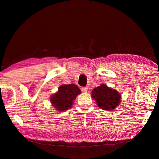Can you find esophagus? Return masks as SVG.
I'll use <instances>...</instances> for the list:
<instances>
[{
    "label": "esophagus",
    "instance_id": "1",
    "mask_svg": "<svg viewBox=\"0 0 159 159\" xmlns=\"http://www.w3.org/2000/svg\"><path fill=\"white\" fill-rule=\"evenodd\" d=\"M81 90H82V92H85V93H87V92H88V87H82Z\"/></svg>",
    "mask_w": 159,
    "mask_h": 159
}]
</instances>
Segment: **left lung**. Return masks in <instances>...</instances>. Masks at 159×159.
<instances>
[{
  "mask_svg": "<svg viewBox=\"0 0 159 159\" xmlns=\"http://www.w3.org/2000/svg\"><path fill=\"white\" fill-rule=\"evenodd\" d=\"M91 96L96 102L98 107L105 111L116 109L121 100V93L104 84H101L100 86L94 88Z\"/></svg>",
  "mask_w": 159,
  "mask_h": 159,
  "instance_id": "obj_1",
  "label": "left lung"
}]
</instances>
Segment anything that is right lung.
I'll list each match as a JSON object with an SVG mask.
<instances>
[{
  "label": "right lung",
  "instance_id": "obj_1",
  "mask_svg": "<svg viewBox=\"0 0 159 159\" xmlns=\"http://www.w3.org/2000/svg\"><path fill=\"white\" fill-rule=\"evenodd\" d=\"M81 91L74 84L62 85L59 86L58 91L50 96V100L52 106L59 112L68 110L74 104V101Z\"/></svg>",
  "mask_w": 159,
  "mask_h": 159
}]
</instances>
